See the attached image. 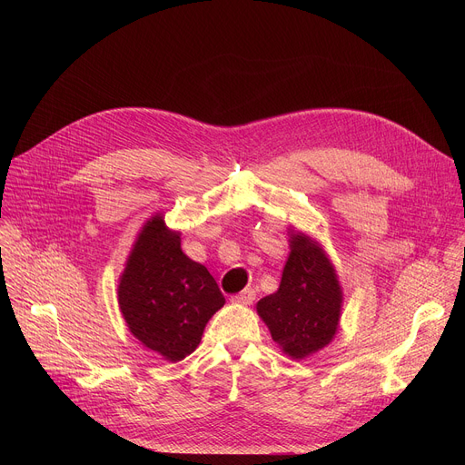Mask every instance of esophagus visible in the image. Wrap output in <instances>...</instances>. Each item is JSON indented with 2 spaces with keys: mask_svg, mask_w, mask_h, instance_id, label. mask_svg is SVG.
Instances as JSON below:
<instances>
[{
  "mask_svg": "<svg viewBox=\"0 0 465 465\" xmlns=\"http://www.w3.org/2000/svg\"><path fill=\"white\" fill-rule=\"evenodd\" d=\"M253 300H255V291L253 289H244V291L232 296V302L241 303V305H250Z\"/></svg>",
  "mask_w": 465,
  "mask_h": 465,
  "instance_id": "esophagus-1",
  "label": "esophagus"
}]
</instances>
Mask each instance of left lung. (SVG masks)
Wrapping results in <instances>:
<instances>
[{
    "mask_svg": "<svg viewBox=\"0 0 465 465\" xmlns=\"http://www.w3.org/2000/svg\"><path fill=\"white\" fill-rule=\"evenodd\" d=\"M291 239L280 289L257 302V312L274 342L292 359H303L335 337L342 292L322 248L300 233Z\"/></svg>",
    "mask_w": 465,
    "mask_h": 465,
    "instance_id": "1",
    "label": "left lung"
}]
</instances>
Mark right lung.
<instances>
[{
	"mask_svg": "<svg viewBox=\"0 0 465 465\" xmlns=\"http://www.w3.org/2000/svg\"><path fill=\"white\" fill-rule=\"evenodd\" d=\"M117 294L132 335L167 361L193 353L208 320L224 305L213 276L182 252L180 235L162 217L142 230Z\"/></svg>",
	"mask_w": 465,
	"mask_h": 465,
	"instance_id": "1",
	"label": "right lung"
}]
</instances>
